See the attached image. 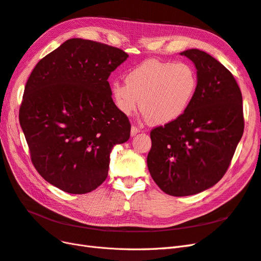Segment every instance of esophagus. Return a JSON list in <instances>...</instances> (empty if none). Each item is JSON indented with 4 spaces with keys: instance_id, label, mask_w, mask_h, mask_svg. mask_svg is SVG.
I'll return each mask as SVG.
<instances>
[{
    "instance_id": "1",
    "label": "esophagus",
    "mask_w": 261,
    "mask_h": 261,
    "mask_svg": "<svg viewBox=\"0 0 261 261\" xmlns=\"http://www.w3.org/2000/svg\"><path fill=\"white\" fill-rule=\"evenodd\" d=\"M140 132V129L138 128V127H136V126H132V128H130V135L132 136H135L136 134H138Z\"/></svg>"
}]
</instances>
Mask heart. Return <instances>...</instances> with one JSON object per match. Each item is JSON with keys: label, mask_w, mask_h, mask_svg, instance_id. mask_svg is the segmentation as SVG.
I'll return each mask as SVG.
<instances>
[{"label": "heart", "mask_w": 261, "mask_h": 261, "mask_svg": "<svg viewBox=\"0 0 261 261\" xmlns=\"http://www.w3.org/2000/svg\"><path fill=\"white\" fill-rule=\"evenodd\" d=\"M197 74L187 63L150 60L125 75V85L113 82L110 92L116 109L130 115L139 107L146 120L168 124L183 115L197 90Z\"/></svg>", "instance_id": "b5f03b06"}]
</instances>
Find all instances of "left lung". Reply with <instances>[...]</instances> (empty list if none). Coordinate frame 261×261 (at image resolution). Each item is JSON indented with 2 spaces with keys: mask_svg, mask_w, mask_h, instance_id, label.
<instances>
[{
  "mask_svg": "<svg viewBox=\"0 0 261 261\" xmlns=\"http://www.w3.org/2000/svg\"><path fill=\"white\" fill-rule=\"evenodd\" d=\"M197 69V90L177 120L150 133V175L164 193L191 196L216 185L244 132L240 87L226 67L198 49L179 53Z\"/></svg>",
  "mask_w": 261,
  "mask_h": 261,
  "instance_id": "left-lung-1",
  "label": "left lung"
}]
</instances>
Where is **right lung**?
<instances>
[{
    "label": "right lung",
    "mask_w": 261,
    "mask_h": 261,
    "mask_svg": "<svg viewBox=\"0 0 261 261\" xmlns=\"http://www.w3.org/2000/svg\"><path fill=\"white\" fill-rule=\"evenodd\" d=\"M127 58L114 46L73 38L28 78L19 123L36 170L63 192L94 191L108 176L113 147L129 139V121L108 82Z\"/></svg>",
    "instance_id": "1"
}]
</instances>
